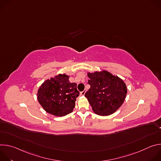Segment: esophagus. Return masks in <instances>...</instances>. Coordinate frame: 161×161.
I'll use <instances>...</instances> for the list:
<instances>
[{
  "mask_svg": "<svg viewBox=\"0 0 161 161\" xmlns=\"http://www.w3.org/2000/svg\"><path fill=\"white\" fill-rule=\"evenodd\" d=\"M85 92H86V90H83V92H81L80 93V94H81V96H85Z\"/></svg>",
  "mask_w": 161,
  "mask_h": 161,
  "instance_id": "1",
  "label": "esophagus"
}]
</instances>
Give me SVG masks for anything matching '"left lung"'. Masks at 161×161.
Listing matches in <instances>:
<instances>
[{
  "mask_svg": "<svg viewBox=\"0 0 161 161\" xmlns=\"http://www.w3.org/2000/svg\"><path fill=\"white\" fill-rule=\"evenodd\" d=\"M90 88L85 93L93 111L101 116L115 112L124 103L127 88L124 81L117 76L103 70L88 73Z\"/></svg>",
  "mask_w": 161,
  "mask_h": 161,
  "instance_id": "obj_1",
  "label": "left lung"
}]
</instances>
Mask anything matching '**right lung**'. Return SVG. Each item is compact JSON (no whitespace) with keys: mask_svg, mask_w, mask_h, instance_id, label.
I'll return each instance as SVG.
<instances>
[{"mask_svg":"<svg viewBox=\"0 0 161 161\" xmlns=\"http://www.w3.org/2000/svg\"><path fill=\"white\" fill-rule=\"evenodd\" d=\"M69 76L59 74L44 81L37 90V100L42 108L57 117L73 112L80 92L76 83H70Z\"/></svg>","mask_w":161,"mask_h":161,"instance_id":"right-lung-1","label":"right lung"}]
</instances>
